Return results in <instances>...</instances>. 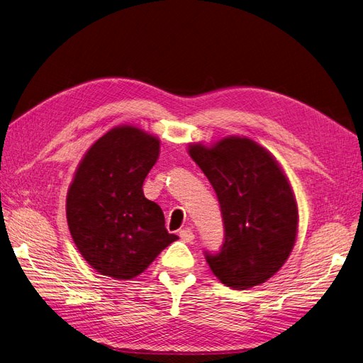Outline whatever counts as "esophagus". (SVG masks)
Listing matches in <instances>:
<instances>
[{"label": "esophagus", "mask_w": 363, "mask_h": 363, "mask_svg": "<svg viewBox=\"0 0 363 363\" xmlns=\"http://www.w3.org/2000/svg\"><path fill=\"white\" fill-rule=\"evenodd\" d=\"M179 236H180V239L183 240V242H192L194 238H195L191 228H183V230H180Z\"/></svg>", "instance_id": "obj_1"}]
</instances>
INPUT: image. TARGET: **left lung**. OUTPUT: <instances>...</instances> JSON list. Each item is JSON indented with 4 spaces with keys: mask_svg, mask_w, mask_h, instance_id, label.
Here are the masks:
<instances>
[{
    "mask_svg": "<svg viewBox=\"0 0 363 363\" xmlns=\"http://www.w3.org/2000/svg\"><path fill=\"white\" fill-rule=\"evenodd\" d=\"M216 192L225 238L218 255L206 252L215 277L233 289L265 283L284 265L298 233V206L280 163L245 136L188 145Z\"/></svg>",
    "mask_w": 363,
    "mask_h": 363,
    "instance_id": "left-lung-1",
    "label": "left lung"
}]
</instances>
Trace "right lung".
<instances>
[{
	"label": "right lung",
	"instance_id": "add662e5",
	"mask_svg": "<svg viewBox=\"0 0 363 363\" xmlns=\"http://www.w3.org/2000/svg\"><path fill=\"white\" fill-rule=\"evenodd\" d=\"M159 152L156 135L125 124L96 139L77 167L67 195L68 227L83 259L103 276L135 279L179 239L142 191Z\"/></svg>",
	"mask_w": 363,
	"mask_h": 363
}]
</instances>
